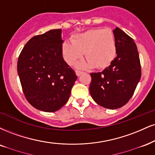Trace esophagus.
Listing matches in <instances>:
<instances>
[{
    "instance_id": "1",
    "label": "esophagus",
    "mask_w": 155,
    "mask_h": 155,
    "mask_svg": "<svg viewBox=\"0 0 155 155\" xmlns=\"http://www.w3.org/2000/svg\"><path fill=\"white\" fill-rule=\"evenodd\" d=\"M83 72L82 71H76V74L77 76H79L81 74H82Z\"/></svg>"
}]
</instances>
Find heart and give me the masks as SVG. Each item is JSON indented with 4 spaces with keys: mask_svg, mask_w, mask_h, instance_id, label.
Returning a JSON list of instances; mask_svg holds the SVG:
<instances>
[{
    "mask_svg": "<svg viewBox=\"0 0 155 155\" xmlns=\"http://www.w3.org/2000/svg\"><path fill=\"white\" fill-rule=\"evenodd\" d=\"M65 61L74 65L86 55L87 60L76 64L79 68L95 67L100 69L107 68L116 57L117 45L113 32L109 29H89L76 34L71 42L66 40L61 47Z\"/></svg>",
    "mask_w": 155,
    "mask_h": 155,
    "instance_id": "heart-1",
    "label": "heart"
}]
</instances>
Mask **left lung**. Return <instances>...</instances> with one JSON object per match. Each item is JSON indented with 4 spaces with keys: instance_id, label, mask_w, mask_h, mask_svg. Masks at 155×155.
I'll list each match as a JSON object with an SVG mask.
<instances>
[{
    "instance_id": "obj_1",
    "label": "left lung",
    "mask_w": 155,
    "mask_h": 155,
    "mask_svg": "<svg viewBox=\"0 0 155 155\" xmlns=\"http://www.w3.org/2000/svg\"><path fill=\"white\" fill-rule=\"evenodd\" d=\"M114 61L103 71L92 73L89 92L96 103L107 109H118L133 96L141 71L137 45L131 37L116 27Z\"/></svg>"
}]
</instances>
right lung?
Masks as SVG:
<instances>
[{
	"instance_id": "right-lung-1",
	"label": "right lung",
	"mask_w": 155,
	"mask_h": 155,
	"mask_svg": "<svg viewBox=\"0 0 155 155\" xmlns=\"http://www.w3.org/2000/svg\"><path fill=\"white\" fill-rule=\"evenodd\" d=\"M61 29L31 38L24 45L17 71L27 101L37 110L52 113L69 99L77 76L63 58Z\"/></svg>"
}]
</instances>
